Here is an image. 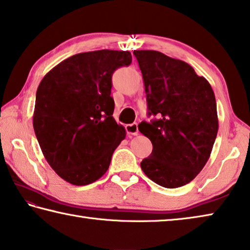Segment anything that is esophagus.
<instances>
[{
  "label": "esophagus",
  "instance_id": "1",
  "mask_svg": "<svg viewBox=\"0 0 250 250\" xmlns=\"http://www.w3.org/2000/svg\"><path fill=\"white\" fill-rule=\"evenodd\" d=\"M125 130L128 134L131 135H137L139 133V129H138V124H131V125H125Z\"/></svg>",
  "mask_w": 250,
  "mask_h": 250
}]
</instances>
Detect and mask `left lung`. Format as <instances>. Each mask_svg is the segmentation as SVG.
I'll return each instance as SVG.
<instances>
[{"label": "left lung", "mask_w": 250, "mask_h": 250, "mask_svg": "<svg viewBox=\"0 0 250 250\" xmlns=\"http://www.w3.org/2000/svg\"><path fill=\"white\" fill-rule=\"evenodd\" d=\"M145 83L147 115L139 131L153 150L141 168L167 188L188 184L205 167L218 131L216 100L209 83L192 66L156 50H134Z\"/></svg>", "instance_id": "left-lung-1"}]
</instances>
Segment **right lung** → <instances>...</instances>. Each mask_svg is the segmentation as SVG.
<instances>
[{
	"label": "right lung",
	"mask_w": 250,
	"mask_h": 250,
	"mask_svg": "<svg viewBox=\"0 0 250 250\" xmlns=\"http://www.w3.org/2000/svg\"><path fill=\"white\" fill-rule=\"evenodd\" d=\"M132 62L130 52L76 54L55 66L36 91L33 126L46 161L77 186L94 183L110 166L125 129L113 119V71Z\"/></svg>",
	"instance_id": "right-lung-1"
}]
</instances>
